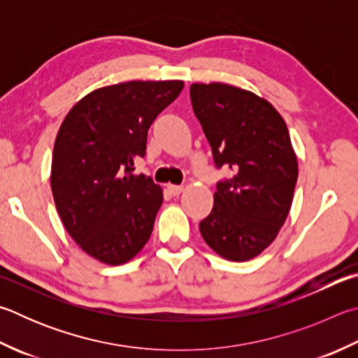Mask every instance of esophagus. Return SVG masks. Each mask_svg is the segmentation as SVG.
Segmentation results:
<instances>
[{
    "label": "esophagus",
    "instance_id": "obj_1",
    "mask_svg": "<svg viewBox=\"0 0 358 358\" xmlns=\"http://www.w3.org/2000/svg\"><path fill=\"white\" fill-rule=\"evenodd\" d=\"M167 189L171 194H173V196H178V194H181V191H183V186L181 185H169Z\"/></svg>",
    "mask_w": 358,
    "mask_h": 358
}]
</instances>
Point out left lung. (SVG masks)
Returning a JSON list of instances; mask_svg holds the SVG:
<instances>
[{"label": "left lung", "mask_w": 358, "mask_h": 358, "mask_svg": "<svg viewBox=\"0 0 358 358\" xmlns=\"http://www.w3.org/2000/svg\"><path fill=\"white\" fill-rule=\"evenodd\" d=\"M189 94L214 164L230 172L199 229L220 257L245 262L274 241L289 213L297 158L287 123L269 101L229 84H192Z\"/></svg>", "instance_id": "8db88e82"}]
</instances>
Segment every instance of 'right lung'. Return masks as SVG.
I'll return each mask as SVG.
<instances>
[{"instance_id": "obj_1", "label": "right lung", "mask_w": 358, "mask_h": 358, "mask_svg": "<svg viewBox=\"0 0 358 358\" xmlns=\"http://www.w3.org/2000/svg\"><path fill=\"white\" fill-rule=\"evenodd\" d=\"M181 89V81L101 87L62 122L51 164L56 210L75 243L101 263H127L152 235L162 191L134 164L145 157L148 128Z\"/></svg>"}]
</instances>
